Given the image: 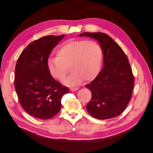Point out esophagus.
Returning <instances> with one entry per match:
<instances>
[{
  "mask_svg": "<svg viewBox=\"0 0 153 153\" xmlns=\"http://www.w3.org/2000/svg\"><path fill=\"white\" fill-rule=\"evenodd\" d=\"M76 90H78L77 87H71V88H70L71 91H76Z\"/></svg>",
  "mask_w": 153,
  "mask_h": 153,
  "instance_id": "1",
  "label": "esophagus"
}]
</instances>
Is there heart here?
<instances>
[{
	"instance_id": "heart-1",
	"label": "heart",
	"mask_w": 153,
	"mask_h": 153,
	"mask_svg": "<svg viewBox=\"0 0 153 153\" xmlns=\"http://www.w3.org/2000/svg\"><path fill=\"white\" fill-rule=\"evenodd\" d=\"M57 57H50L47 69L55 79L62 82L69 67L73 71L64 82L68 86L76 85L84 80L91 81L98 75L103 60L100 45L92 40H69L61 45L56 52Z\"/></svg>"
}]
</instances>
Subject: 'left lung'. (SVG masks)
Listing matches in <instances>:
<instances>
[{
    "label": "left lung",
    "instance_id": "8db88e82",
    "mask_svg": "<svg viewBox=\"0 0 153 153\" xmlns=\"http://www.w3.org/2000/svg\"><path fill=\"white\" fill-rule=\"evenodd\" d=\"M98 41L103 55V68L85 85L92 93L87 110L93 117L108 119L117 117L126 108L131 98L134 84L132 70L122 48L110 37L101 32H84Z\"/></svg>",
    "mask_w": 153,
    "mask_h": 153
}]
</instances>
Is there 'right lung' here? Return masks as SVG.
Returning a JSON list of instances; mask_svg holds the SVG:
<instances>
[{
	"instance_id": "add662e5",
	"label": "right lung",
	"mask_w": 153,
	"mask_h": 153,
	"mask_svg": "<svg viewBox=\"0 0 153 153\" xmlns=\"http://www.w3.org/2000/svg\"><path fill=\"white\" fill-rule=\"evenodd\" d=\"M64 37L48 36L36 40L18 59L15 88L22 107L32 117L48 119L55 116L61 108L62 96L69 92L47 69L50 52Z\"/></svg>"
}]
</instances>
